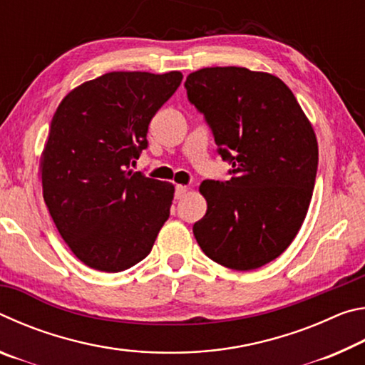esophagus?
<instances>
[{"label": "esophagus", "instance_id": "obj_1", "mask_svg": "<svg viewBox=\"0 0 365 365\" xmlns=\"http://www.w3.org/2000/svg\"><path fill=\"white\" fill-rule=\"evenodd\" d=\"M187 191H188L187 185H177V187H175V197H177V200H182V197L187 195Z\"/></svg>", "mask_w": 365, "mask_h": 365}]
</instances>
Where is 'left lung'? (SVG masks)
<instances>
[{
    "mask_svg": "<svg viewBox=\"0 0 365 365\" xmlns=\"http://www.w3.org/2000/svg\"><path fill=\"white\" fill-rule=\"evenodd\" d=\"M185 88L233 175L200 185L207 211L193 225L196 242L224 267H262L292 245L306 219L319 163L312 123L293 91L267 72L205 67L190 73Z\"/></svg>",
    "mask_w": 365,
    "mask_h": 365,
    "instance_id": "left-lung-1",
    "label": "left lung"
}]
</instances>
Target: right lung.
Here are the masks:
<instances>
[{
    "instance_id": "add662e5",
    "label": "right lung",
    "mask_w": 365,
    "mask_h": 365,
    "mask_svg": "<svg viewBox=\"0 0 365 365\" xmlns=\"http://www.w3.org/2000/svg\"><path fill=\"white\" fill-rule=\"evenodd\" d=\"M182 72H109L73 88L41 153L43 200L85 265L120 272L145 259L169 219L174 185L128 170Z\"/></svg>"
}]
</instances>
